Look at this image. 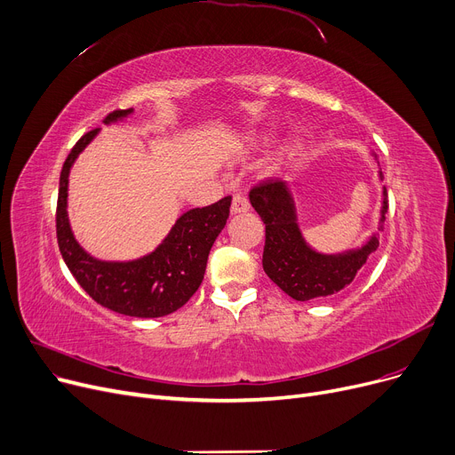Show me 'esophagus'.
<instances>
[{
  "mask_svg": "<svg viewBox=\"0 0 455 455\" xmlns=\"http://www.w3.org/2000/svg\"><path fill=\"white\" fill-rule=\"evenodd\" d=\"M249 199L245 197V196H242V194H235L234 197H232V206H230V212L232 213H243V212H247L249 210Z\"/></svg>",
  "mask_w": 455,
  "mask_h": 455,
  "instance_id": "34e87169",
  "label": "esophagus"
}]
</instances>
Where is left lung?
Listing matches in <instances>:
<instances>
[{"instance_id": "left-lung-1", "label": "left lung", "mask_w": 455, "mask_h": 455, "mask_svg": "<svg viewBox=\"0 0 455 455\" xmlns=\"http://www.w3.org/2000/svg\"><path fill=\"white\" fill-rule=\"evenodd\" d=\"M249 199L266 225L261 266L278 288L295 300L339 293L360 273L369 254L378 249V235H372L362 249L343 254H321L307 247L297 225L290 189L280 179L256 184L249 191ZM387 206V191L384 189L381 223L386 221Z\"/></svg>"}]
</instances>
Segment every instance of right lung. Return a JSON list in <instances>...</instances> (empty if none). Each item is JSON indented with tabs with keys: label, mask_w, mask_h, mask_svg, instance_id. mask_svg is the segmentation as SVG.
Returning <instances> with one entry per match:
<instances>
[{
	"label": "right lung",
	"mask_w": 455,
	"mask_h": 455,
	"mask_svg": "<svg viewBox=\"0 0 455 455\" xmlns=\"http://www.w3.org/2000/svg\"><path fill=\"white\" fill-rule=\"evenodd\" d=\"M132 108L114 110L105 117L112 124ZM100 129L81 136L69 151L59 186L57 242L69 273L98 304L129 317H162L177 312L194 295L204 278L210 249L227 225L230 197L182 213L165 240L148 256L134 261H101L86 254L68 223V175L77 155Z\"/></svg>",
	"instance_id": "add662e5"
}]
</instances>
